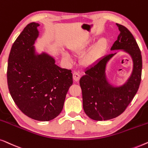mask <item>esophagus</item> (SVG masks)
<instances>
[{
    "mask_svg": "<svg viewBox=\"0 0 148 148\" xmlns=\"http://www.w3.org/2000/svg\"><path fill=\"white\" fill-rule=\"evenodd\" d=\"M80 78V75L79 74V72H74L73 73V79L75 82H78Z\"/></svg>",
    "mask_w": 148,
    "mask_h": 148,
    "instance_id": "34e87169",
    "label": "esophagus"
}]
</instances>
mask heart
<instances>
[{
	"label": "heart",
	"mask_w": 148,
	"mask_h": 148,
	"mask_svg": "<svg viewBox=\"0 0 148 148\" xmlns=\"http://www.w3.org/2000/svg\"><path fill=\"white\" fill-rule=\"evenodd\" d=\"M95 40L96 37H94L80 39L71 43L69 45V49L74 55H81L92 45ZM107 47L108 41L107 39L105 38L100 39L83 56L82 59V65L88 67L97 64L105 55ZM64 57L68 60L70 59L69 56L66 54L64 55Z\"/></svg>",
	"instance_id": "heart-1"
}]
</instances>
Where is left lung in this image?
I'll return each instance as SVG.
<instances>
[{"label":"left lung","instance_id":"obj_1","mask_svg":"<svg viewBox=\"0 0 148 148\" xmlns=\"http://www.w3.org/2000/svg\"><path fill=\"white\" fill-rule=\"evenodd\" d=\"M116 25L120 33L111 50L123 49L130 54L134 62L133 72L122 86L115 87L108 82L106 65L116 53L105 56L85 71L86 74L80 80L83 109L88 117L95 121L109 120L123 113L141 82L142 57L139 47L128 29L122 25Z\"/></svg>","mask_w":148,"mask_h":148}]
</instances>
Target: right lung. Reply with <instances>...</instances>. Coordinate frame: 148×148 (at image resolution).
Segmentation results:
<instances>
[{
	"instance_id": "obj_1",
	"label": "right lung",
	"mask_w": 148,
	"mask_h": 148,
	"mask_svg": "<svg viewBox=\"0 0 148 148\" xmlns=\"http://www.w3.org/2000/svg\"><path fill=\"white\" fill-rule=\"evenodd\" d=\"M38 26L34 22L28 24L12 44L7 83L12 99L25 115L48 121L61 113L73 80L71 70L58 66L51 56L35 53Z\"/></svg>"
}]
</instances>
